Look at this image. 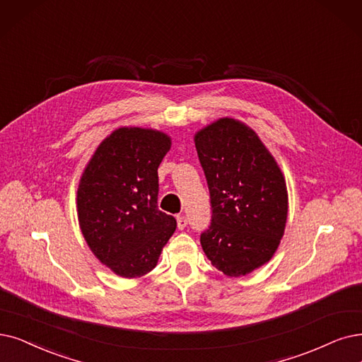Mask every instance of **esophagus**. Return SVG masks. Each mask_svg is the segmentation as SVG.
Masks as SVG:
<instances>
[{
	"mask_svg": "<svg viewBox=\"0 0 362 362\" xmlns=\"http://www.w3.org/2000/svg\"><path fill=\"white\" fill-rule=\"evenodd\" d=\"M187 223H189V221H187V218H185L184 215H178L177 216V226H178L180 230H184L187 227Z\"/></svg>",
	"mask_w": 362,
	"mask_h": 362,
	"instance_id": "obj_1",
	"label": "esophagus"
}]
</instances>
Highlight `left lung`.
Returning <instances> with one entry per match:
<instances>
[{
    "label": "left lung",
    "instance_id": "1",
    "mask_svg": "<svg viewBox=\"0 0 362 362\" xmlns=\"http://www.w3.org/2000/svg\"><path fill=\"white\" fill-rule=\"evenodd\" d=\"M209 187L212 220L200 243L226 276L269 263L284 236L288 192L284 173L254 129L221 117L194 134Z\"/></svg>",
    "mask_w": 362,
    "mask_h": 362
}]
</instances>
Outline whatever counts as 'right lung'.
Listing matches in <instances>:
<instances>
[{"label": "right lung", "instance_id": "1", "mask_svg": "<svg viewBox=\"0 0 362 362\" xmlns=\"http://www.w3.org/2000/svg\"><path fill=\"white\" fill-rule=\"evenodd\" d=\"M168 134L123 126L99 144L77 189L78 226L100 263L122 278L151 272L177 221L157 208V169L170 150Z\"/></svg>", "mask_w": 362, "mask_h": 362}]
</instances>
